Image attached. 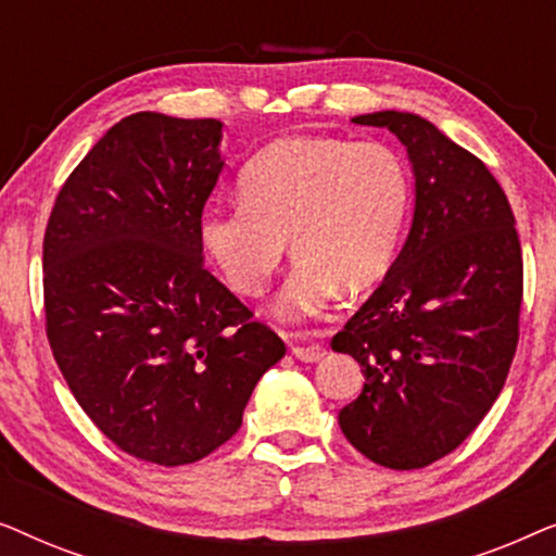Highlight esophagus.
<instances>
[{
	"label": "esophagus",
	"instance_id": "esophagus-1",
	"mask_svg": "<svg viewBox=\"0 0 556 556\" xmlns=\"http://www.w3.org/2000/svg\"><path fill=\"white\" fill-rule=\"evenodd\" d=\"M293 356H295V359H301V362L314 364L318 359H324L326 349L321 344H295L293 346Z\"/></svg>",
	"mask_w": 556,
	"mask_h": 556
}]
</instances>
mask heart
Masks as SVG:
<instances>
[{
    "label": "heart",
    "mask_w": 556,
    "mask_h": 556,
    "mask_svg": "<svg viewBox=\"0 0 556 556\" xmlns=\"http://www.w3.org/2000/svg\"><path fill=\"white\" fill-rule=\"evenodd\" d=\"M240 197L202 215V245L232 291L261 295L288 253L299 263L278 299L283 316L321 311L339 286L367 291L392 268L405 230L409 172L382 141L288 136L250 159Z\"/></svg>",
    "instance_id": "heart-1"
}]
</instances>
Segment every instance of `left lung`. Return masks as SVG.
Here are the masks:
<instances>
[{
	"label": "left lung",
	"instance_id": "8db88e82",
	"mask_svg": "<svg viewBox=\"0 0 556 556\" xmlns=\"http://www.w3.org/2000/svg\"><path fill=\"white\" fill-rule=\"evenodd\" d=\"M354 124L390 128L415 172V217L382 286L337 337L364 390L339 413L349 443L384 468L413 470L478 428L519 344L523 261L514 212L481 159L415 113Z\"/></svg>",
	"mask_w": 556,
	"mask_h": 556
}]
</instances>
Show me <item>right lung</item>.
<instances>
[{"instance_id": "obj_1", "label": "right lung", "mask_w": 556, "mask_h": 556, "mask_svg": "<svg viewBox=\"0 0 556 556\" xmlns=\"http://www.w3.org/2000/svg\"><path fill=\"white\" fill-rule=\"evenodd\" d=\"M219 139L215 118H121L60 187L45 227L52 356L96 428L156 466L225 445L257 379L286 354L204 268Z\"/></svg>"}]
</instances>
